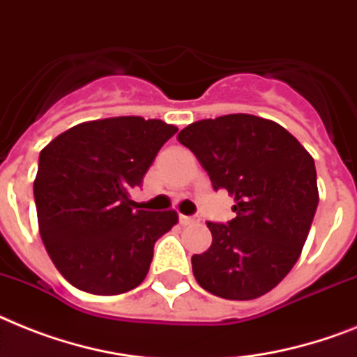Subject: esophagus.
Instances as JSON below:
<instances>
[{
  "label": "esophagus",
  "mask_w": 357,
  "mask_h": 357,
  "mask_svg": "<svg viewBox=\"0 0 357 357\" xmlns=\"http://www.w3.org/2000/svg\"><path fill=\"white\" fill-rule=\"evenodd\" d=\"M199 222V216H185V214H179V224L188 225V224H196Z\"/></svg>",
  "instance_id": "obj_1"
}]
</instances>
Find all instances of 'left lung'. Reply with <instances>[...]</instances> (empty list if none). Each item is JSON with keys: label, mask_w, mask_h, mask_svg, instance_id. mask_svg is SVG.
<instances>
[{"label": "left lung", "mask_w": 357, "mask_h": 357, "mask_svg": "<svg viewBox=\"0 0 357 357\" xmlns=\"http://www.w3.org/2000/svg\"><path fill=\"white\" fill-rule=\"evenodd\" d=\"M178 141L198 158L214 190L234 198L227 224L207 222L213 244L192 257L208 294L249 301L289 273L319 204L314 158L280 124L233 113L188 124Z\"/></svg>", "instance_id": "left-lung-1"}]
</instances>
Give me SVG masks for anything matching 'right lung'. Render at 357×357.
I'll use <instances>...</instances> for the list:
<instances>
[{
	"label": "right lung",
	"instance_id": "add662e5",
	"mask_svg": "<svg viewBox=\"0 0 357 357\" xmlns=\"http://www.w3.org/2000/svg\"><path fill=\"white\" fill-rule=\"evenodd\" d=\"M176 132L159 119H100L60 133L40 152L34 179L40 234L75 288L119 295L144 280L153 244L178 224V214L137 208L130 190L141 187Z\"/></svg>",
	"mask_w": 357,
	"mask_h": 357
}]
</instances>
